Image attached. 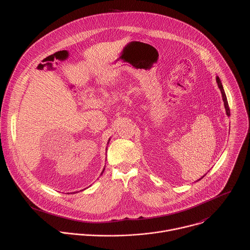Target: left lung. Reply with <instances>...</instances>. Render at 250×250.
Segmentation results:
<instances>
[{"label":"left lung","instance_id":"obj_1","mask_svg":"<svg viewBox=\"0 0 250 250\" xmlns=\"http://www.w3.org/2000/svg\"><path fill=\"white\" fill-rule=\"evenodd\" d=\"M217 83H218V86L222 92V95H223V100L225 102V108H226V111H227V115L229 117L230 116V112H229V103H228V100H227V96H226V93H225V90L223 88V85H222V82L220 80L219 77H217ZM204 177V176H203Z\"/></svg>","mask_w":250,"mask_h":250}]
</instances>
